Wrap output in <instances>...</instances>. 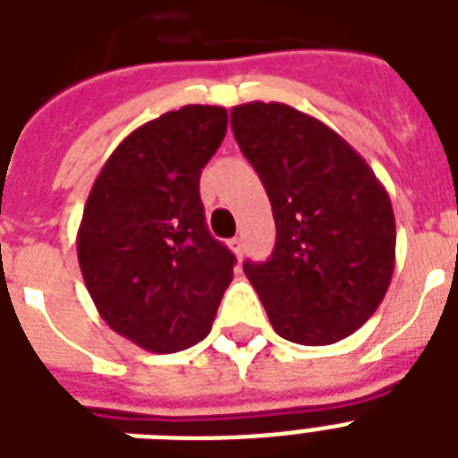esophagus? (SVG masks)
I'll use <instances>...</instances> for the list:
<instances>
[{
    "label": "esophagus",
    "instance_id": "obj_1",
    "mask_svg": "<svg viewBox=\"0 0 458 458\" xmlns=\"http://www.w3.org/2000/svg\"><path fill=\"white\" fill-rule=\"evenodd\" d=\"M230 250L235 251V257H242L244 254V242H242V237H233V240H230Z\"/></svg>",
    "mask_w": 458,
    "mask_h": 458
}]
</instances>
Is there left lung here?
Wrapping results in <instances>:
<instances>
[{
    "label": "left lung",
    "mask_w": 458,
    "mask_h": 458,
    "mask_svg": "<svg viewBox=\"0 0 458 458\" xmlns=\"http://www.w3.org/2000/svg\"><path fill=\"white\" fill-rule=\"evenodd\" d=\"M230 125L276 221L266 264H244L273 330L323 347L376 313L394 273V211L366 158L318 118L280 102L233 106Z\"/></svg>",
    "instance_id": "1"
}]
</instances>
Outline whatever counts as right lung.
<instances>
[{
    "instance_id": "add662e5",
    "label": "right lung",
    "mask_w": 458,
    "mask_h": 458,
    "mask_svg": "<svg viewBox=\"0 0 458 458\" xmlns=\"http://www.w3.org/2000/svg\"><path fill=\"white\" fill-rule=\"evenodd\" d=\"M228 111L187 104L132 131L85 201L78 264L111 330L154 354L204 340L233 280V251L208 235L201 168L221 147Z\"/></svg>"
}]
</instances>
